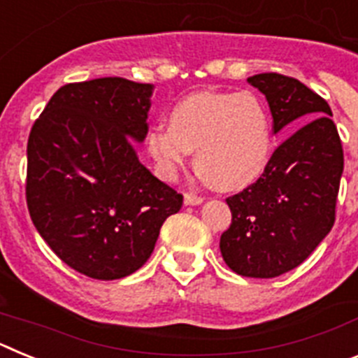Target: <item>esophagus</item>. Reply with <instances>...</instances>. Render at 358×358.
<instances>
[{
	"label": "esophagus",
	"mask_w": 358,
	"mask_h": 358,
	"mask_svg": "<svg viewBox=\"0 0 358 358\" xmlns=\"http://www.w3.org/2000/svg\"><path fill=\"white\" fill-rule=\"evenodd\" d=\"M202 202H204V199H202L201 195L185 194V204H186V206H199V204H202Z\"/></svg>",
	"instance_id": "34e87169"
}]
</instances>
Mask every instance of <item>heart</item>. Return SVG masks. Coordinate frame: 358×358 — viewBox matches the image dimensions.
I'll return each mask as SVG.
<instances>
[{
    "mask_svg": "<svg viewBox=\"0 0 358 358\" xmlns=\"http://www.w3.org/2000/svg\"><path fill=\"white\" fill-rule=\"evenodd\" d=\"M157 176L173 181L195 150V166L215 188H248L267 170L274 150L273 118L255 93H192L170 109L169 127L147 134Z\"/></svg>",
    "mask_w": 358,
    "mask_h": 358,
    "instance_id": "b5f03b06",
    "label": "heart"
}]
</instances>
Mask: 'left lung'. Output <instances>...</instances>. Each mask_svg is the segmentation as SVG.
I'll list each match as a JSON object with an SVG mask.
<instances>
[{
	"label": "left lung",
	"mask_w": 358,
	"mask_h": 358,
	"mask_svg": "<svg viewBox=\"0 0 358 358\" xmlns=\"http://www.w3.org/2000/svg\"><path fill=\"white\" fill-rule=\"evenodd\" d=\"M248 82L265 94L274 134L294 131L255 185L226 199L231 226L220 252L231 271L276 278L308 258L335 222L344 154L331 109L296 78L260 73Z\"/></svg>",
	"instance_id": "obj_1"
}]
</instances>
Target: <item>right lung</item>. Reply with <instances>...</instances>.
<instances>
[{
  "label": "right lung",
  "mask_w": 358,
  "mask_h": 358,
  "mask_svg": "<svg viewBox=\"0 0 358 358\" xmlns=\"http://www.w3.org/2000/svg\"><path fill=\"white\" fill-rule=\"evenodd\" d=\"M152 91L120 77L66 84L28 138L31 222L66 265L94 280L136 273L182 206V195L136 156Z\"/></svg>",
  "instance_id": "1"
}]
</instances>
